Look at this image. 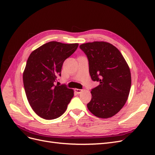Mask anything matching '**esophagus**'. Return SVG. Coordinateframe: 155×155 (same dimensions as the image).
Instances as JSON below:
<instances>
[{"instance_id":"obj_1","label":"esophagus","mask_w":155,"mask_h":155,"mask_svg":"<svg viewBox=\"0 0 155 155\" xmlns=\"http://www.w3.org/2000/svg\"><path fill=\"white\" fill-rule=\"evenodd\" d=\"M74 91L76 92L77 94H79V93H81L82 91H83V90H81V89H78V88H75L74 89Z\"/></svg>"}]
</instances>
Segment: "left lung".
Listing matches in <instances>:
<instances>
[{"label":"left lung","mask_w":155,"mask_h":155,"mask_svg":"<svg viewBox=\"0 0 155 155\" xmlns=\"http://www.w3.org/2000/svg\"><path fill=\"white\" fill-rule=\"evenodd\" d=\"M88 60L89 73L100 85L92 89L88 109L101 118L114 116L127 100L131 85L130 69L119 50L104 41L79 46Z\"/></svg>","instance_id":"obj_1"}]
</instances>
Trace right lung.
I'll return each mask as SVG.
<instances>
[{"mask_svg":"<svg viewBox=\"0 0 155 155\" xmlns=\"http://www.w3.org/2000/svg\"><path fill=\"white\" fill-rule=\"evenodd\" d=\"M79 44L51 41L33 51L23 72V83L32 109L41 118L54 120L61 116L74 96V91L65 85H54L61 76L64 60Z\"/></svg>","mask_w":155,"mask_h":155,"instance_id":"add662e5","label":"right lung"}]
</instances>
